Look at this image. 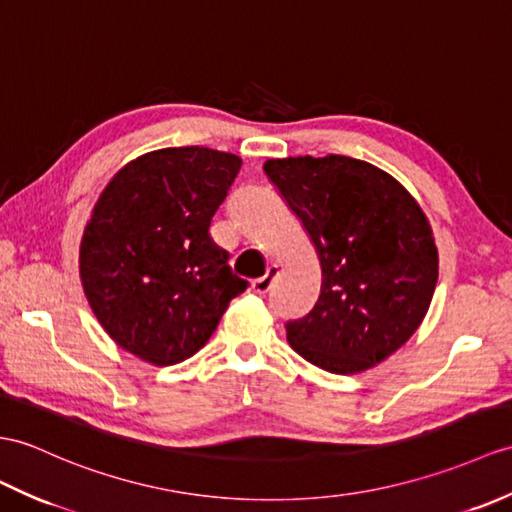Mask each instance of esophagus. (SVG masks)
<instances>
[{"mask_svg": "<svg viewBox=\"0 0 512 512\" xmlns=\"http://www.w3.org/2000/svg\"><path fill=\"white\" fill-rule=\"evenodd\" d=\"M275 275H277V266H268L266 275L255 279V281L251 283V290H253L255 294H266V292L270 290V285H272V279H275Z\"/></svg>", "mask_w": 512, "mask_h": 512, "instance_id": "esophagus-1", "label": "esophagus"}]
</instances>
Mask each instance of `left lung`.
Returning a JSON list of instances; mask_svg holds the SVG:
<instances>
[{"label": "left lung", "instance_id": "8db88e82", "mask_svg": "<svg viewBox=\"0 0 512 512\" xmlns=\"http://www.w3.org/2000/svg\"><path fill=\"white\" fill-rule=\"evenodd\" d=\"M323 268L310 314L285 323L290 347L323 371H366L419 329L438 251L419 202L375 165L327 154L264 163Z\"/></svg>", "mask_w": 512, "mask_h": 512}]
</instances>
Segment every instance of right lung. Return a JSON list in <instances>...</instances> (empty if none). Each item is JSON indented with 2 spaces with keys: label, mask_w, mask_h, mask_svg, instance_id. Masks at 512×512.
<instances>
[{
  "label": "right lung",
  "mask_w": 512,
  "mask_h": 512,
  "mask_svg": "<svg viewBox=\"0 0 512 512\" xmlns=\"http://www.w3.org/2000/svg\"><path fill=\"white\" fill-rule=\"evenodd\" d=\"M242 168L229 152L185 146L126 163L95 202L80 279L95 318L154 366L202 349L246 281L209 227Z\"/></svg>",
  "instance_id": "add662e5"
}]
</instances>
